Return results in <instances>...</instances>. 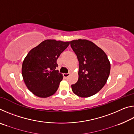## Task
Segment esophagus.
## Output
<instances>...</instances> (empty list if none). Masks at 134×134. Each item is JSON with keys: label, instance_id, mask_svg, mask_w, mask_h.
<instances>
[{"label": "esophagus", "instance_id": "esophagus-1", "mask_svg": "<svg viewBox=\"0 0 134 134\" xmlns=\"http://www.w3.org/2000/svg\"><path fill=\"white\" fill-rule=\"evenodd\" d=\"M63 76H64V78H67L70 76V73H64L63 74Z\"/></svg>", "mask_w": 134, "mask_h": 134}]
</instances>
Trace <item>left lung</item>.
<instances>
[{"instance_id": "1", "label": "left lung", "mask_w": 134, "mask_h": 134, "mask_svg": "<svg viewBox=\"0 0 134 134\" xmlns=\"http://www.w3.org/2000/svg\"><path fill=\"white\" fill-rule=\"evenodd\" d=\"M79 63V79L71 85L72 91L81 97H87L99 92L107 81L110 64L105 52L93 42L86 40L70 41Z\"/></svg>"}]
</instances>
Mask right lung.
Here are the masks:
<instances>
[{"label": "right lung", "mask_w": 134, "mask_h": 134, "mask_svg": "<svg viewBox=\"0 0 134 134\" xmlns=\"http://www.w3.org/2000/svg\"><path fill=\"white\" fill-rule=\"evenodd\" d=\"M70 42L47 40L29 52L22 67V74L26 87L35 96L47 97L57 90L63 76L56 67L59 56Z\"/></svg>", "instance_id": "add662e5"}]
</instances>
